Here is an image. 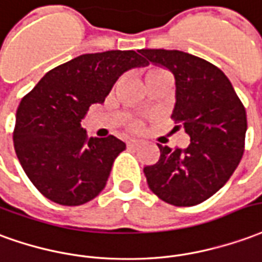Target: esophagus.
<instances>
[{
    "label": "esophagus",
    "mask_w": 262,
    "mask_h": 262,
    "mask_svg": "<svg viewBox=\"0 0 262 262\" xmlns=\"http://www.w3.org/2000/svg\"><path fill=\"white\" fill-rule=\"evenodd\" d=\"M140 144V141L138 140H128L127 141V145L131 146V148H134V146H137Z\"/></svg>",
    "instance_id": "obj_1"
}]
</instances>
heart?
<instances>
[{
	"label": "heart",
	"mask_w": 262,
	"mask_h": 262,
	"mask_svg": "<svg viewBox=\"0 0 262 262\" xmlns=\"http://www.w3.org/2000/svg\"><path fill=\"white\" fill-rule=\"evenodd\" d=\"M151 73H162V70H157V69H155V70H151V72H149L148 75H151ZM148 75H146V76H148Z\"/></svg>",
	"instance_id": "b5f03b06"
}]
</instances>
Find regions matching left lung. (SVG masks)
<instances>
[{
  "instance_id": "left-lung-1",
  "label": "left lung",
  "mask_w": 262,
  "mask_h": 262,
  "mask_svg": "<svg viewBox=\"0 0 262 262\" xmlns=\"http://www.w3.org/2000/svg\"><path fill=\"white\" fill-rule=\"evenodd\" d=\"M146 63L175 77L172 118L190 137L186 148L159 146L145 166L148 186L173 206L199 205L226 185L244 152L247 116L227 76L205 59L182 51L141 49Z\"/></svg>"
}]
</instances>
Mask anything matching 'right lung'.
I'll use <instances>...</instances> for the list:
<instances>
[{"label":"right lung","mask_w":262,"mask_h":262,"mask_svg":"<svg viewBox=\"0 0 262 262\" xmlns=\"http://www.w3.org/2000/svg\"><path fill=\"white\" fill-rule=\"evenodd\" d=\"M134 51L86 53L48 72L16 110L14 146L27 176L55 203L79 206L94 199L125 144L110 135L87 138L81 120L104 103L118 77L146 66Z\"/></svg>","instance_id":"right-lung-1"}]
</instances>
